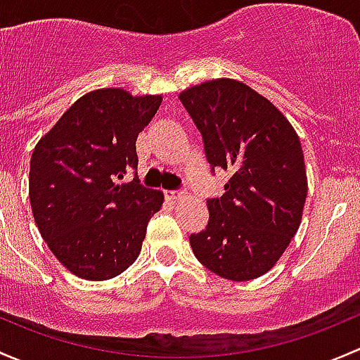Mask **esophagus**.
I'll list each match as a JSON object with an SVG mask.
<instances>
[{
  "mask_svg": "<svg viewBox=\"0 0 360 360\" xmlns=\"http://www.w3.org/2000/svg\"><path fill=\"white\" fill-rule=\"evenodd\" d=\"M185 194H187V192L180 191V188H173V191H166L165 192V195L169 199V201H175V199L185 198Z\"/></svg>",
  "mask_w": 360,
  "mask_h": 360,
  "instance_id": "34e87169",
  "label": "esophagus"
}]
</instances>
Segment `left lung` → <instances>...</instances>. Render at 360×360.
<instances>
[{"mask_svg":"<svg viewBox=\"0 0 360 360\" xmlns=\"http://www.w3.org/2000/svg\"><path fill=\"white\" fill-rule=\"evenodd\" d=\"M179 98L201 133L211 173H231L224 195L206 201L210 220L188 237L192 251L224 279L260 277L302 221L307 173L298 136L269 100L239 81H207Z\"/></svg>","mask_w":360,"mask_h":360,"instance_id":"obj_1","label":"left lung"}]
</instances>
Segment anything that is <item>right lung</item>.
Wrapping results in <instances>:
<instances>
[{
  "mask_svg": "<svg viewBox=\"0 0 360 360\" xmlns=\"http://www.w3.org/2000/svg\"><path fill=\"white\" fill-rule=\"evenodd\" d=\"M161 97L120 88L86 94L43 136L31 158L29 198L41 237L74 276L105 281L124 272L142 250L162 192L136 175V136ZM134 172V180L117 184Z\"/></svg>",
  "mask_w": 360,
  "mask_h": 360,
  "instance_id": "right-lung-1",
  "label": "right lung"
}]
</instances>
